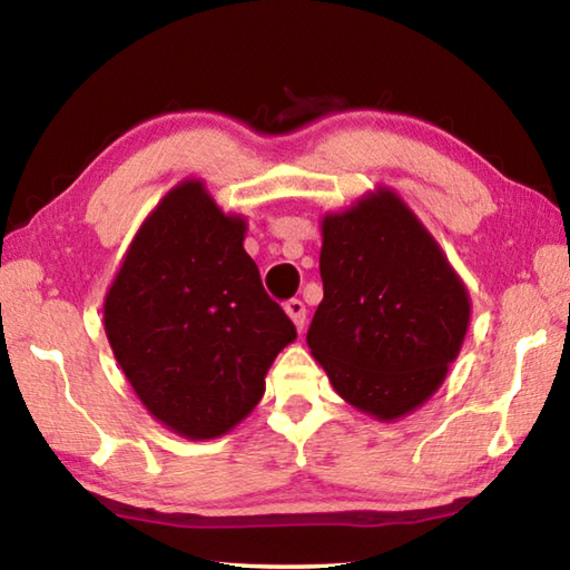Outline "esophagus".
Masks as SVG:
<instances>
[{"label":"esophagus","mask_w":570,"mask_h":570,"mask_svg":"<svg viewBox=\"0 0 570 570\" xmlns=\"http://www.w3.org/2000/svg\"><path fill=\"white\" fill-rule=\"evenodd\" d=\"M284 308H286V314L292 316V322H294L296 330L304 332V326H306V306H304L302 298H288V302L284 304Z\"/></svg>","instance_id":"34e87169"}]
</instances>
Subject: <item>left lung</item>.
<instances>
[{
	"label": "left lung",
	"mask_w": 570,
	"mask_h": 570,
	"mask_svg": "<svg viewBox=\"0 0 570 570\" xmlns=\"http://www.w3.org/2000/svg\"><path fill=\"white\" fill-rule=\"evenodd\" d=\"M324 298L306 344L334 390L377 420L430 400L465 340L470 296L438 240L387 188L322 220Z\"/></svg>",
	"instance_id": "left-lung-1"
}]
</instances>
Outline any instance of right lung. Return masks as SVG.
Returning <instances> with one entry per match:
<instances>
[{
    "instance_id": "1",
    "label": "right lung",
    "mask_w": 570,
    "mask_h": 570,
    "mask_svg": "<svg viewBox=\"0 0 570 570\" xmlns=\"http://www.w3.org/2000/svg\"><path fill=\"white\" fill-rule=\"evenodd\" d=\"M244 236L246 220L226 216L204 183H180L135 234L105 296V334L125 377L153 417L190 440L244 420L296 340Z\"/></svg>"
}]
</instances>
